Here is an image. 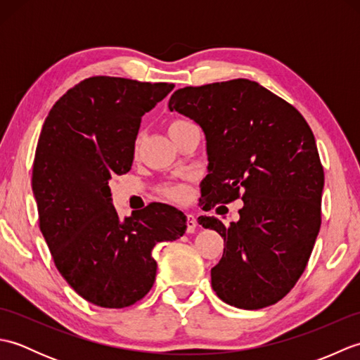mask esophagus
I'll use <instances>...</instances> for the list:
<instances>
[{
    "mask_svg": "<svg viewBox=\"0 0 360 360\" xmlns=\"http://www.w3.org/2000/svg\"><path fill=\"white\" fill-rule=\"evenodd\" d=\"M196 231V219L193 215H187V233H193Z\"/></svg>",
    "mask_w": 360,
    "mask_h": 360,
    "instance_id": "obj_1",
    "label": "esophagus"
}]
</instances>
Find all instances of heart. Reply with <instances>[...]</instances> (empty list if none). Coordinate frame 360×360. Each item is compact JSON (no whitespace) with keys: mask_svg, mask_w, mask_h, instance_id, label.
Returning <instances> with one entry per match:
<instances>
[{"mask_svg":"<svg viewBox=\"0 0 360 360\" xmlns=\"http://www.w3.org/2000/svg\"><path fill=\"white\" fill-rule=\"evenodd\" d=\"M190 125L188 120H184V119H174L172 120L170 124H168V134H173L176 131H179V129H182L184 127ZM164 195L167 198H170V200H174V201H182L186 200V188L181 187V186H168L164 188Z\"/></svg>","mask_w":360,"mask_h":360,"instance_id":"b5f03b06","label":"heart"}]
</instances>
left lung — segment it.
<instances>
[{
	"label": "left lung",
	"instance_id": "8db88e82",
	"mask_svg": "<svg viewBox=\"0 0 360 360\" xmlns=\"http://www.w3.org/2000/svg\"><path fill=\"white\" fill-rule=\"evenodd\" d=\"M168 108L205 134L202 210L244 201L229 227L198 218L226 244L210 272L213 290L235 308L271 307L300 278L322 223L325 174L314 134L292 105L248 79L181 88Z\"/></svg>",
	"mask_w": 360,
	"mask_h": 360
}]
</instances>
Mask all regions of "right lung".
Masks as SVG:
<instances>
[{
	"label": "right lung",
	"instance_id": "obj_1",
	"mask_svg": "<svg viewBox=\"0 0 360 360\" xmlns=\"http://www.w3.org/2000/svg\"><path fill=\"white\" fill-rule=\"evenodd\" d=\"M174 88L97 75L58 98L37 143L32 192L58 272L89 303L125 308L148 294L158 243L186 233L187 219L153 202L124 221L108 181L129 172L141 119Z\"/></svg>",
	"mask_w": 360,
	"mask_h": 360
}]
</instances>
